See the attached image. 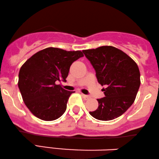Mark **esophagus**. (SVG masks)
I'll return each mask as SVG.
<instances>
[{
  "mask_svg": "<svg viewBox=\"0 0 159 159\" xmlns=\"http://www.w3.org/2000/svg\"><path fill=\"white\" fill-rule=\"evenodd\" d=\"M81 95H82V97H83V98L85 99V100H89V99H90V97L88 96V95H85V94H82Z\"/></svg>",
  "mask_w": 159,
  "mask_h": 159,
  "instance_id": "34e87169",
  "label": "esophagus"
}]
</instances>
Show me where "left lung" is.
<instances>
[{
	"label": "left lung",
	"instance_id": "1",
	"mask_svg": "<svg viewBox=\"0 0 159 159\" xmlns=\"http://www.w3.org/2000/svg\"><path fill=\"white\" fill-rule=\"evenodd\" d=\"M83 52L96 71L105 97L98 99V108L89 114L100 120H111L122 115L135 101L141 80L138 65L122 50L102 46Z\"/></svg>",
	"mask_w": 159,
	"mask_h": 159
}]
</instances>
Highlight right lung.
Returning a JSON list of instances; mask_svg holds the SVG:
<instances>
[{
  "label": "right lung",
  "instance_id": "1",
  "mask_svg": "<svg viewBox=\"0 0 159 159\" xmlns=\"http://www.w3.org/2000/svg\"><path fill=\"white\" fill-rule=\"evenodd\" d=\"M83 57L80 50L48 48L24 63L19 70L18 85L24 103L33 115L50 121L65 113L73 91L65 90L57 83L66 81L70 65Z\"/></svg>",
  "mask_w": 159,
  "mask_h": 159
}]
</instances>
